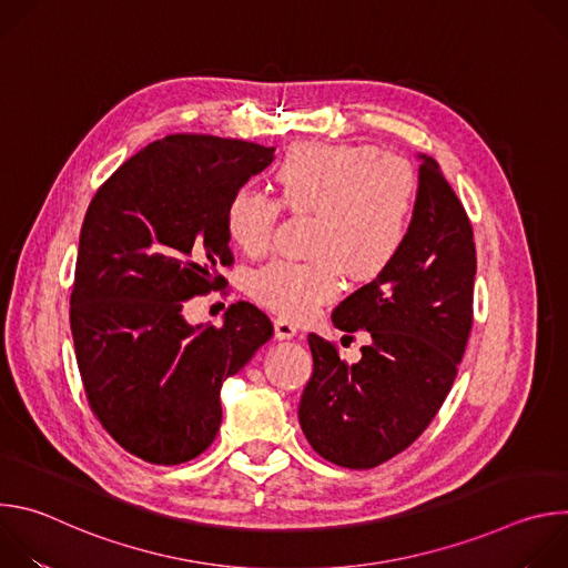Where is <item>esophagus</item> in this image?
<instances>
[{
  "mask_svg": "<svg viewBox=\"0 0 568 568\" xmlns=\"http://www.w3.org/2000/svg\"><path fill=\"white\" fill-rule=\"evenodd\" d=\"M274 333L278 339H292L296 337V323H292L285 316H276L274 318Z\"/></svg>",
  "mask_w": 568,
  "mask_h": 568,
  "instance_id": "obj_1",
  "label": "esophagus"
}]
</instances>
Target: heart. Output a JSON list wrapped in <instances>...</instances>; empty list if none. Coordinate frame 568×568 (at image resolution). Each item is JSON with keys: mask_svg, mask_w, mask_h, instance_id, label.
<instances>
[{"mask_svg": "<svg viewBox=\"0 0 568 568\" xmlns=\"http://www.w3.org/2000/svg\"><path fill=\"white\" fill-rule=\"evenodd\" d=\"M281 203L240 186L224 209L233 245L250 256L270 250L281 204L294 215H314L312 258H276L250 278L252 296L290 318H305L342 292L344 272L357 283L386 274L412 237L418 180L407 159L377 154L371 145L301 143L274 171Z\"/></svg>", "mask_w": 568, "mask_h": 568, "instance_id": "heart-1", "label": "heart"}]
</instances>
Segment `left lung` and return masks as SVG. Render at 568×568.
<instances>
[{
	"label": "left lung",
	"instance_id": "8db88e82",
	"mask_svg": "<svg viewBox=\"0 0 568 568\" xmlns=\"http://www.w3.org/2000/svg\"><path fill=\"white\" fill-rule=\"evenodd\" d=\"M412 237L395 265L335 312L344 333L366 331L362 359L310 335L314 371L298 423L326 460L371 469L407 449L434 420L471 331L476 247L469 217L436 159L420 154Z\"/></svg>",
	"mask_w": 568,
	"mask_h": 568
}]
</instances>
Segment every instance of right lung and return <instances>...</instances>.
<instances>
[{
	"label": "right lung",
	"mask_w": 568,
	"mask_h": 568,
	"mask_svg": "<svg viewBox=\"0 0 568 568\" xmlns=\"http://www.w3.org/2000/svg\"><path fill=\"white\" fill-rule=\"evenodd\" d=\"M272 159L261 143L169 134L90 202L69 301L75 362L103 429L145 463L200 456L222 423V382L274 335L247 301L220 328L189 326L182 314L189 298L226 285V202Z\"/></svg>",
	"instance_id": "right-lung-1"
}]
</instances>
